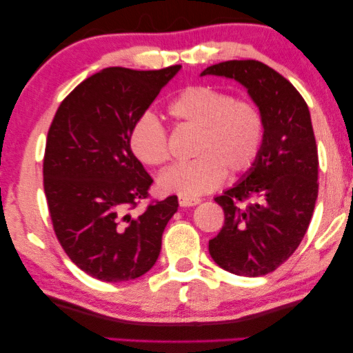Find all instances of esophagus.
<instances>
[{
    "mask_svg": "<svg viewBox=\"0 0 353 353\" xmlns=\"http://www.w3.org/2000/svg\"><path fill=\"white\" fill-rule=\"evenodd\" d=\"M201 202L199 197H185V196H180L178 197V204L181 207H192V205H197Z\"/></svg>",
    "mask_w": 353,
    "mask_h": 353,
    "instance_id": "34e87169",
    "label": "esophagus"
}]
</instances>
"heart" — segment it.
<instances>
[{"label": "heart", "instance_id": "1", "mask_svg": "<svg viewBox=\"0 0 353 353\" xmlns=\"http://www.w3.org/2000/svg\"><path fill=\"white\" fill-rule=\"evenodd\" d=\"M176 123L197 128L192 161L176 163L159 176V188L185 197L215 190L225 172L234 176L248 172L257 161L265 125L260 109L250 101L233 99L205 85L188 86L168 104ZM130 146L146 165L161 167L168 161V137L163 125L144 114L130 132Z\"/></svg>", "mask_w": 353, "mask_h": 353}]
</instances>
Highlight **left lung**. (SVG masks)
Masks as SVG:
<instances>
[{
    "label": "left lung",
    "mask_w": 353,
    "mask_h": 353,
    "mask_svg": "<svg viewBox=\"0 0 353 353\" xmlns=\"http://www.w3.org/2000/svg\"><path fill=\"white\" fill-rule=\"evenodd\" d=\"M201 75L226 77L248 90L263 117L257 161L215 197L225 225L209 241L215 263L239 276L272 273L294 254L318 197V149L308 105L289 80L259 61H226Z\"/></svg>",
    "instance_id": "1"
}]
</instances>
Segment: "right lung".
I'll return each instance as SVG.
<instances>
[{
  "instance_id": "right-lung-1",
  "label": "right lung",
  "mask_w": 353,
  "mask_h": 353,
  "mask_svg": "<svg viewBox=\"0 0 353 353\" xmlns=\"http://www.w3.org/2000/svg\"><path fill=\"white\" fill-rule=\"evenodd\" d=\"M180 69H103L81 81L52 119L43 159L52 228L72 262L101 281L149 272L178 209L170 196L132 214L152 178L132 152L130 132Z\"/></svg>"
}]
</instances>
